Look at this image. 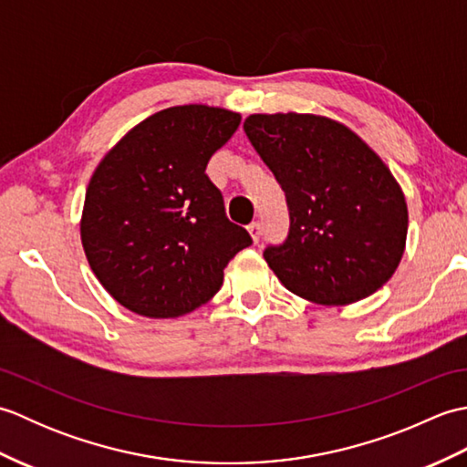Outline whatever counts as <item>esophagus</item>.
<instances>
[{
	"label": "esophagus",
	"instance_id": "1",
	"mask_svg": "<svg viewBox=\"0 0 467 467\" xmlns=\"http://www.w3.org/2000/svg\"><path fill=\"white\" fill-rule=\"evenodd\" d=\"M246 228H249V233H251V236H253V241H254V243H259L261 234H263V224H261L259 221H256V223H251V224L246 226Z\"/></svg>",
	"mask_w": 467,
	"mask_h": 467
}]
</instances>
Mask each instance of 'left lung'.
<instances>
[{"mask_svg": "<svg viewBox=\"0 0 467 467\" xmlns=\"http://www.w3.org/2000/svg\"><path fill=\"white\" fill-rule=\"evenodd\" d=\"M244 132L281 184L289 234L265 261L317 305L373 295L400 266L408 204L389 168L341 122L317 114H251Z\"/></svg>", "mask_w": 467, "mask_h": 467, "instance_id": "1", "label": "left lung"}]
</instances>
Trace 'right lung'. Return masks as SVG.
<instances>
[{
	"mask_svg": "<svg viewBox=\"0 0 467 467\" xmlns=\"http://www.w3.org/2000/svg\"><path fill=\"white\" fill-rule=\"evenodd\" d=\"M241 124L224 108L172 106L134 126L94 171L80 236L90 269L126 309L174 319L211 301L253 243L204 174Z\"/></svg>",
	"mask_w": 467,
	"mask_h": 467,
	"instance_id": "add662e5",
	"label": "right lung"
}]
</instances>
